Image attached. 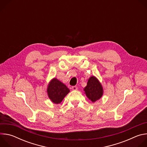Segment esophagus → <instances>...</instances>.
I'll return each mask as SVG.
<instances>
[{
    "label": "esophagus",
    "instance_id": "1",
    "mask_svg": "<svg viewBox=\"0 0 147 147\" xmlns=\"http://www.w3.org/2000/svg\"><path fill=\"white\" fill-rule=\"evenodd\" d=\"M77 87H76V86H73L72 87V88H71V89L73 90H74V91H75V90H77Z\"/></svg>",
    "mask_w": 147,
    "mask_h": 147
}]
</instances>
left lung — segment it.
Returning <instances> with one entry per match:
<instances>
[{
	"instance_id": "obj_1",
	"label": "left lung",
	"mask_w": 147,
	"mask_h": 147,
	"mask_svg": "<svg viewBox=\"0 0 147 147\" xmlns=\"http://www.w3.org/2000/svg\"><path fill=\"white\" fill-rule=\"evenodd\" d=\"M85 94L92 102H95L102 98L103 88L99 80L95 76H91L87 82L86 87L84 88Z\"/></svg>"
}]
</instances>
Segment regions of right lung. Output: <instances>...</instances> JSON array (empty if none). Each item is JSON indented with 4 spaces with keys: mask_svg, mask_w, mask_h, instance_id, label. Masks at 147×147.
Returning a JSON list of instances; mask_svg holds the SVG:
<instances>
[{
    "mask_svg": "<svg viewBox=\"0 0 147 147\" xmlns=\"http://www.w3.org/2000/svg\"><path fill=\"white\" fill-rule=\"evenodd\" d=\"M69 92L66 86L56 78L49 81L47 90L49 98L55 104L60 103Z\"/></svg>",
    "mask_w": 147,
    "mask_h": 147,
    "instance_id": "add662e5",
    "label": "right lung"
}]
</instances>
